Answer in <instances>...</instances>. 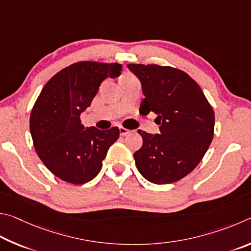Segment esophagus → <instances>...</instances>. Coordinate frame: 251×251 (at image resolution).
Masks as SVG:
<instances>
[{"mask_svg":"<svg viewBox=\"0 0 251 251\" xmlns=\"http://www.w3.org/2000/svg\"><path fill=\"white\" fill-rule=\"evenodd\" d=\"M119 131H120V135H126V134L131 132L130 130L123 128V126H120V128H119Z\"/></svg>","mask_w":251,"mask_h":251,"instance_id":"1","label":"esophagus"}]
</instances>
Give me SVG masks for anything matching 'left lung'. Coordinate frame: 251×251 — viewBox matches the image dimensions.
Here are the masks:
<instances>
[{"instance_id": "left-lung-1", "label": "left lung", "mask_w": 251, "mask_h": 251, "mask_svg": "<svg viewBox=\"0 0 251 251\" xmlns=\"http://www.w3.org/2000/svg\"><path fill=\"white\" fill-rule=\"evenodd\" d=\"M142 85L140 112L153 111L160 134L139 130L143 139L134 153L142 176L170 184L186 176L203 159L214 137L212 105L194 79L181 69L159 65L128 64Z\"/></svg>"}]
</instances>
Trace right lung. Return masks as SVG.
I'll use <instances>...</instances> for the list:
<instances>
[{
  "instance_id": "right-lung-1",
  "label": "right lung",
  "mask_w": 251,
  "mask_h": 251,
  "mask_svg": "<svg viewBox=\"0 0 251 251\" xmlns=\"http://www.w3.org/2000/svg\"><path fill=\"white\" fill-rule=\"evenodd\" d=\"M121 69L117 63L78 61L44 86L30 112L29 129L37 155L55 176L78 185L100 172L119 128H85L80 114L90 107L100 83L120 76Z\"/></svg>"
}]
</instances>
